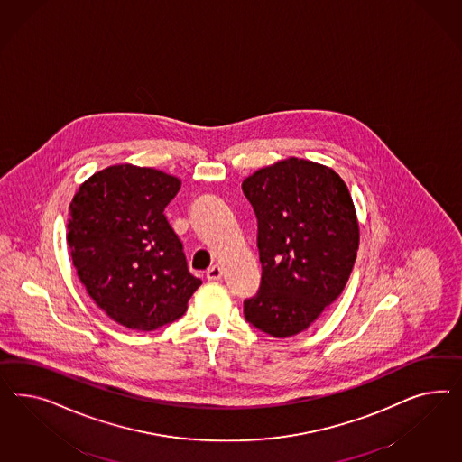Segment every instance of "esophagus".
<instances>
[{"label":"esophagus","instance_id":"esophagus-1","mask_svg":"<svg viewBox=\"0 0 462 462\" xmlns=\"http://www.w3.org/2000/svg\"><path fill=\"white\" fill-rule=\"evenodd\" d=\"M222 274H224V271H222V267L211 266L208 271H207V280L208 281H220L222 280Z\"/></svg>","mask_w":462,"mask_h":462}]
</instances>
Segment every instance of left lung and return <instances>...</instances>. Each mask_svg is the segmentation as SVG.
I'll list each match as a JSON object with an SVG mask.
<instances>
[{
  "label": "left lung",
  "mask_w": 462,
  "mask_h": 462,
  "mask_svg": "<svg viewBox=\"0 0 462 462\" xmlns=\"http://www.w3.org/2000/svg\"><path fill=\"white\" fill-rule=\"evenodd\" d=\"M257 217L261 288L245 320L286 338L307 330L344 291L359 249L349 189L334 169L290 157L242 182Z\"/></svg>",
  "instance_id": "1"
}]
</instances>
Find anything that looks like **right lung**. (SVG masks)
<instances>
[{"mask_svg":"<svg viewBox=\"0 0 462 462\" xmlns=\"http://www.w3.org/2000/svg\"><path fill=\"white\" fill-rule=\"evenodd\" d=\"M180 188L162 171L116 164L86 180L70 201L72 264L93 301L126 328L178 320L201 284L164 215Z\"/></svg>","mask_w":462,"mask_h":462,"instance_id":"right-lung-1","label":"right lung"}]
</instances>
